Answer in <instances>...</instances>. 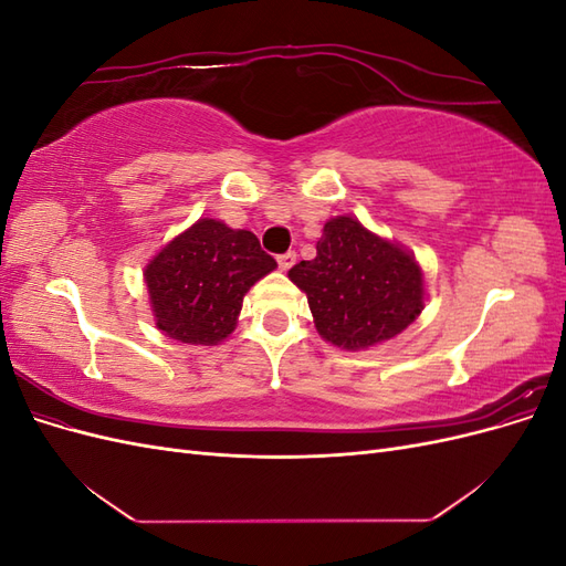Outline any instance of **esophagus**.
Here are the masks:
<instances>
[{"label": "esophagus", "instance_id": "1", "mask_svg": "<svg viewBox=\"0 0 566 566\" xmlns=\"http://www.w3.org/2000/svg\"><path fill=\"white\" fill-rule=\"evenodd\" d=\"M297 262V254L295 252H285V254H279V266L283 271H287L290 266H293Z\"/></svg>", "mask_w": 566, "mask_h": 566}]
</instances>
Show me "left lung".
<instances>
[{
    "label": "left lung",
    "instance_id": "1",
    "mask_svg": "<svg viewBox=\"0 0 566 566\" xmlns=\"http://www.w3.org/2000/svg\"><path fill=\"white\" fill-rule=\"evenodd\" d=\"M331 345L361 352L397 337L424 310V273L416 254L339 214L325 221L316 256L287 271Z\"/></svg>",
    "mask_w": 566,
    "mask_h": 566
}]
</instances>
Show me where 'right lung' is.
<instances>
[{
	"label": "right lung",
	"mask_w": 566,
	"mask_h": 566,
	"mask_svg": "<svg viewBox=\"0 0 566 566\" xmlns=\"http://www.w3.org/2000/svg\"><path fill=\"white\" fill-rule=\"evenodd\" d=\"M276 266L252 231L198 219L144 269L156 328L184 345H219L235 331L248 290Z\"/></svg>",
	"instance_id": "obj_1"
}]
</instances>
